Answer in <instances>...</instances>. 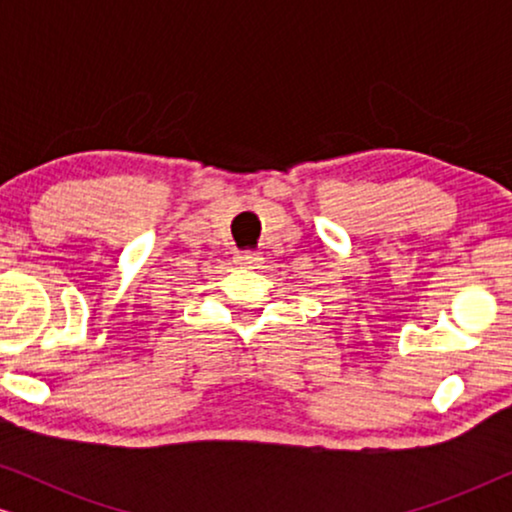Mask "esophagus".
Segmentation results:
<instances>
[{
  "mask_svg": "<svg viewBox=\"0 0 512 512\" xmlns=\"http://www.w3.org/2000/svg\"><path fill=\"white\" fill-rule=\"evenodd\" d=\"M261 261V254H256V251H235V263L240 265V268H254V265Z\"/></svg>",
  "mask_w": 512,
  "mask_h": 512,
  "instance_id": "1",
  "label": "esophagus"
}]
</instances>
